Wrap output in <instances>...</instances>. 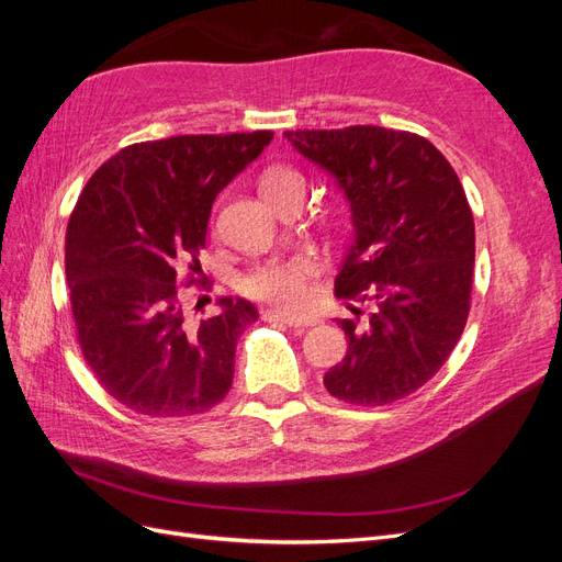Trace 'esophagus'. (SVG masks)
Listing matches in <instances>:
<instances>
[{"instance_id": "1", "label": "esophagus", "mask_w": 562, "mask_h": 562, "mask_svg": "<svg viewBox=\"0 0 562 562\" xmlns=\"http://www.w3.org/2000/svg\"><path fill=\"white\" fill-rule=\"evenodd\" d=\"M265 321L283 323V326H288V328H295V330L316 326V318H312V316H295V314H285V312H277V310H269V312H265Z\"/></svg>"}]
</instances>
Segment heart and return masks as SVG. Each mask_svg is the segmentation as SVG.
<instances>
[{"mask_svg": "<svg viewBox=\"0 0 562 562\" xmlns=\"http://www.w3.org/2000/svg\"><path fill=\"white\" fill-rule=\"evenodd\" d=\"M304 184L295 168L274 166L262 176V192L279 190L285 184ZM314 274V260L307 255H297L291 260H267L255 265L239 279V291L246 297L277 304V307L295 310L307 297V281Z\"/></svg>", "mask_w": 562, "mask_h": 562, "instance_id": "obj_1", "label": "heart"}]
</instances>
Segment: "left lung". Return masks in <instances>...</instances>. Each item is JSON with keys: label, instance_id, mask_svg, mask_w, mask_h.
<instances>
[{"label": "left lung", "instance_id": "left-lung-1", "mask_svg": "<svg viewBox=\"0 0 562 562\" xmlns=\"http://www.w3.org/2000/svg\"><path fill=\"white\" fill-rule=\"evenodd\" d=\"M283 135L345 192L353 234L335 295L372 307L361 330L337 321L349 347L323 384L353 405L405 398L436 375L467 326L475 234L462 182L417 133L349 126Z\"/></svg>", "mask_w": 562, "mask_h": 562}]
</instances>
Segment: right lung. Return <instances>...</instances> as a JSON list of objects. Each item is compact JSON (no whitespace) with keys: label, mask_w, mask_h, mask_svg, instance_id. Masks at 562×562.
<instances>
[{"label":"right lung","mask_w":562,"mask_h":562,"mask_svg":"<svg viewBox=\"0 0 562 562\" xmlns=\"http://www.w3.org/2000/svg\"><path fill=\"white\" fill-rule=\"evenodd\" d=\"M271 138L252 131L135 143L79 194L65 239L77 339L95 380L128 411L187 417L227 396L236 339L258 310L220 297V314L192 321L178 283L182 269H201L215 196Z\"/></svg>","instance_id":"right-lung-1"}]
</instances>
